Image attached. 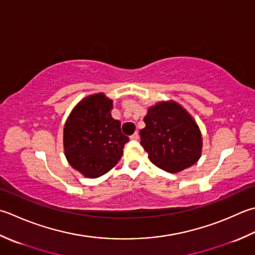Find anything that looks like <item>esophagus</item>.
<instances>
[{
  "label": "esophagus",
  "mask_w": 255,
  "mask_h": 255,
  "mask_svg": "<svg viewBox=\"0 0 255 255\" xmlns=\"http://www.w3.org/2000/svg\"><path fill=\"white\" fill-rule=\"evenodd\" d=\"M138 138H139V134H138V132H134L133 134H131V136H130V139H131V140H137Z\"/></svg>",
  "instance_id": "obj_1"
}]
</instances>
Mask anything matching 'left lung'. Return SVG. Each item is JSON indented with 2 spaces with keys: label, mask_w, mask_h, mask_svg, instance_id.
<instances>
[{
  "label": "left lung",
  "mask_w": 255,
  "mask_h": 255,
  "mask_svg": "<svg viewBox=\"0 0 255 255\" xmlns=\"http://www.w3.org/2000/svg\"><path fill=\"white\" fill-rule=\"evenodd\" d=\"M140 130V144L150 161L164 171L176 173L191 167L201 157L202 137L197 123L176 102L149 107Z\"/></svg>",
  "instance_id": "8db88e82"
}]
</instances>
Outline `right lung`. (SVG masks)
<instances>
[{
  "label": "right lung",
  "instance_id": "right-lung-1",
  "mask_svg": "<svg viewBox=\"0 0 255 255\" xmlns=\"http://www.w3.org/2000/svg\"><path fill=\"white\" fill-rule=\"evenodd\" d=\"M113 101L103 93L87 96L74 107L64 126L68 163L84 177L98 178L116 166L129 138L112 117Z\"/></svg>",
  "mask_w": 255,
  "mask_h": 255
}]
</instances>
